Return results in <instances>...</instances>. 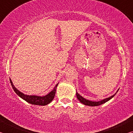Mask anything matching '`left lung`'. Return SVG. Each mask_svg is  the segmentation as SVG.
Instances as JSON below:
<instances>
[{
    "instance_id": "left-lung-1",
    "label": "left lung",
    "mask_w": 133,
    "mask_h": 133,
    "mask_svg": "<svg viewBox=\"0 0 133 133\" xmlns=\"http://www.w3.org/2000/svg\"><path fill=\"white\" fill-rule=\"evenodd\" d=\"M118 90L117 91V92L118 91ZM117 92L115 94H113L112 96H110V97H108V98H106L105 99H103V100H101V101H99V102H93V101L87 100V99L83 98L82 96H81L80 94L77 93V92H76V96H77V99L80 101V103H82V104H84L85 105H89V106H98V105H102L103 104H104V103H106L107 102H108V101H109L110 99H111L114 96L116 95Z\"/></svg>"
}]
</instances>
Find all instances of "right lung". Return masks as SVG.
<instances>
[{
    "instance_id": "1",
    "label": "right lung",
    "mask_w": 133,
    "mask_h": 133,
    "mask_svg": "<svg viewBox=\"0 0 133 133\" xmlns=\"http://www.w3.org/2000/svg\"><path fill=\"white\" fill-rule=\"evenodd\" d=\"M10 82L12 85V87L13 89L14 90V91L20 97H21L22 99H23L24 100H25L29 103L31 104H35V105H47L50 103L51 101L53 100L54 97H55L56 88H57V85L58 83L55 85V88L53 89L52 91H51L50 93L47 94V95L44 96H29L24 94L23 93H22L21 91L16 88L15 85H13L12 80L10 78Z\"/></svg>"
}]
</instances>
